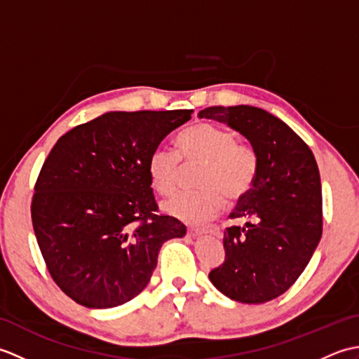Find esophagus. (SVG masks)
Here are the masks:
<instances>
[{
  "instance_id": "esophagus-1",
  "label": "esophagus",
  "mask_w": 359,
  "mask_h": 359,
  "mask_svg": "<svg viewBox=\"0 0 359 359\" xmlns=\"http://www.w3.org/2000/svg\"><path fill=\"white\" fill-rule=\"evenodd\" d=\"M191 233L194 236H199V234H212L216 236V238H220V234H222V231H220V228L217 225H205V226H196V228H191Z\"/></svg>"
}]
</instances>
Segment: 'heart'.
<instances>
[{"label":"heart","mask_w":359,"mask_h":359,"mask_svg":"<svg viewBox=\"0 0 359 359\" xmlns=\"http://www.w3.org/2000/svg\"><path fill=\"white\" fill-rule=\"evenodd\" d=\"M177 144L180 156L166 147L151 152L148 174L152 188L160 196H171L184 168L182 159L185 165L203 163L197 180L202 188L180 193L168 201L163 207L168 215L188 224H201L219 215L225 196L236 202L253 187L259 166L257 154L250 144L236 140L231 129L197 123L179 135Z\"/></svg>","instance_id":"heart-1"}]
</instances>
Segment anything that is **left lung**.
Masks as SVG:
<instances>
[{
  "label": "left lung",
  "mask_w": 359,
  "mask_h": 359,
  "mask_svg": "<svg viewBox=\"0 0 359 359\" xmlns=\"http://www.w3.org/2000/svg\"><path fill=\"white\" fill-rule=\"evenodd\" d=\"M201 118L224 121L250 140L257 175L224 231L225 259L210 280L225 296L262 304L285 293L323 236L321 179L309 144L280 118L255 106H210Z\"/></svg>",
  "instance_id": "1"
}]
</instances>
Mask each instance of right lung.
Wrapping results in <instances>:
<instances>
[{
  "mask_svg": "<svg viewBox=\"0 0 359 359\" xmlns=\"http://www.w3.org/2000/svg\"><path fill=\"white\" fill-rule=\"evenodd\" d=\"M193 109L108 112L72 128L46 157L30 215L50 278L89 309L134 299L163 242L185 225L158 211L151 152Z\"/></svg>",
  "mask_w": 359,
  "mask_h": 359,
  "instance_id": "1",
  "label": "right lung"
}]
</instances>
